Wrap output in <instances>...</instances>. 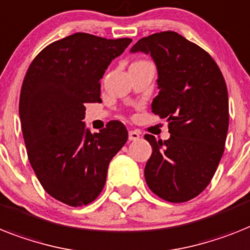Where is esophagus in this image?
I'll return each instance as SVG.
<instances>
[{"instance_id": "34e87169", "label": "esophagus", "mask_w": 250, "mask_h": 250, "mask_svg": "<svg viewBox=\"0 0 250 250\" xmlns=\"http://www.w3.org/2000/svg\"><path fill=\"white\" fill-rule=\"evenodd\" d=\"M140 138V133L138 130H130L129 131V140H138Z\"/></svg>"}]
</instances>
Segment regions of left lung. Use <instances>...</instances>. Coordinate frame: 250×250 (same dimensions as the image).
Listing matches in <instances>:
<instances>
[{"instance_id": "obj_1", "label": "left lung", "mask_w": 250, "mask_h": 250, "mask_svg": "<svg viewBox=\"0 0 250 250\" xmlns=\"http://www.w3.org/2000/svg\"><path fill=\"white\" fill-rule=\"evenodd\" d=\"M131 52L149 53L157 65L160 93L152 112L168 123L167 140L146 134L152 154L144 168L148 188L171 203L199 195L211 183L225 150L229 97L211 55L176 32L139 39Z\"/></svg>"}]
</instances>
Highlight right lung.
<instances>
[{"instance_id":"1","label":"right lung","mask_w":250,"mask_h":250,"mask_svg":"<svg viewBox=\"0 0 250 250\" xmlns=\"http://www.w3.org/2000/svg\"><path fill=\"white\" fill-rule=\"evenodd\" d=\"M130 43L75 33L43 48L22 82L19 113L29 162L43 189L71 207L101 194L111 160L126 143L120 121L90 133L83 119L85 103L102 102L103 74Z\"/></svg>"}]
</instances>
